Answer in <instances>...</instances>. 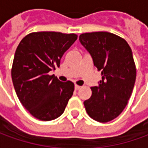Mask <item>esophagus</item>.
<instances>
[{
    "instance_id": "1",
    "label": "esophagus",
    "mask_w": 148,
    "mask_h": 148,
    "mask_svg": "<svg viewBox=\"0 0 148 148\" xmlns=\"http://www.w3.org/2000/svg\"><path fill=\"white\" fill-rule=\"evenodd\" d=\"M80 85H77V84H76V85H75V89H76V90H78V89H80Z\"/></svg>"
}]
</instances>
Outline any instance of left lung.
Segmentation results:
<instances>
[{
	"mask_svg": "<svg viewBox=\"0 0 148 148\" xmlns=\"http://www.w3.org/2000/svg\"><path fill=\"white\" fill-rule=\"evenodd\" d=\"M79 40L101 72L98 85L91 87L92 96L84 101L86 112L99 123L110 122L123 112L133 91L136 68L132 51L124 38L110 32L81 34Z\"/></svg>",
	"mask_w": 148,
	"mask_h": 148,
	"instance_id": "1",
	"label": "left lung"
}]
</instances>
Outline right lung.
Segmentation results:
<instances>
[{"mask_svg":"<svg viewBox=\"0 0 148 148\" xmlns=\"http://www.w3.org/2000/svg\"><path fill=\"white\" fill-rule=\"evenodd\" d=\"M77 39L76 34L33 32L23 38L14 55L11 76L22 106L41 121L64 113L74 91L72 81L62 82L48 73L60 67L64 52Z\"/></svg>","mask_w":148,"mask_h":148,"instance_id":"right-lung-1","label":"right lung"}]
</instances>
